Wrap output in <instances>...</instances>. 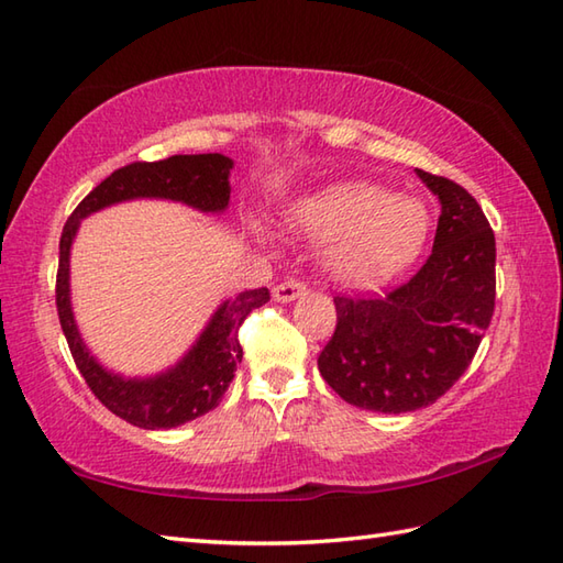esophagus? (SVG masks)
Wrapping results in <instances>:
<instances>
[{
	"label": "esophagus",
	"instance_id": "1",
	"mask_svg": "<svg viewBox=\"0 0 563 563\" xmlns=\"http://www.w3.org/2000/svg\"><path fill=\"white\" fill-rule=\"evenodd\" d=\"M306 291H308V286L303 282H284L279 286H274L272 298L277 303H291V301H296V298L306 296Z\"/></svg>",
	"mask_w": 563,
	"mask_h": 563
}]
</instances>
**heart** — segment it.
I'll use <instances>...</instances> for the list:
<instances>
[{"instance_id": "b5f03b06", "label": "heart", "mask_w": 563, "mask_h": 563, "mask_svg": "<svg viewBox=\"0 0 563 563\" xmlns=\"http://www.w3.org/2000/svg\"><path fill=\"white\" fill-rule=\"evenodd\" d=\"M286 223L301 239L324 243V272L354 289L383 286L415 265L433 229L423 199L366 180L318 187L296 199Z\"/></svg>"}]
</instances>
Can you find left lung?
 Returning a JSON list of instances; mask_svg holds the SVG:
<instances>
[{
  "label": "left lung",
  "mask_w": 563,
  "mask_h": 563,
  "mask_svg": "<svg viewBox=\"0 0 563 563\" xmlns=\"http://www.w3.org/2000/svg\"><path fill=\"white\" fill-rule=\"evenodd\" d=\"M439 197L431 257L385 298H334L318 368L344 402L402 415L433 405L477 354L496 298V241L465 187L417 168Z\"/></svg>",
  "instance_id": "left-lung-1"
}]
</instances>
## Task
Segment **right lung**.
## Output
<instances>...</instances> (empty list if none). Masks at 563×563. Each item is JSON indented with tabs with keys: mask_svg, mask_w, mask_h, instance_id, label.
<instances>
[{
	"mask_svg": "<svg viewBox=\"0 0 563 563\" xmlns=\"http://www.w3.org/2000/svg\"><path fill=\"white\" fill-rule=\"evenodd\" d=\"M231 170L233 158L223 154L170 156L166 161H154V164L124 166L86 195L62 229L57 313L74 364L93 395L112 415L140 429H176L219 405L233 380L235 366L243 358L239 342L241 322L250 310L269 301V291L250 289L235 298H223L207 320L205 330L197 334L192 346L176 364L154 373V376H122L93 356L79 332L77 318H74L69 272L74 239H77L86 217L112 205L132 202V199H168V202H180L199 214H223L231 199Z\"/></svg>",
	"mask_w": 563,
	"mask_h": 563,
	"instance_id": "1",
	"label": "right lung"
}]
</instances>
